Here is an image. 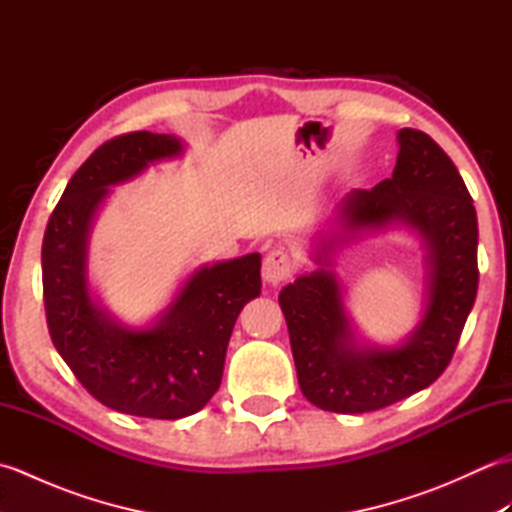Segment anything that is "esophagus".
Listing matches in <instances>:
<instances>
[{"label":"esophagus","instance_id":"1","mask_svg":"<svg viewBox=\"0 0 512 512\" xmlns=\"http://www.w3.org/2000/svg\"><path fill=\"white\" fill-rule=\"evenodd\" d=\"M264 279L268 284H281L286 281L292 273H295V257H292L286 248H273L270 253L264 257Z\"/></svg>","mask_w":512,"mask_h":512}]
</instances>
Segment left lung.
Here are the masks:
<instances>
[{"mask_svg":"<svg viewBox=\"0 0 512 512\" xmlns=\"http://www.w3.org/2000/svg\"><path fill=\"white\" fill-rule=\"evenodd\" d=\"M398 140L391 178L374 189L354 191L343 217L356 228L402 220L427 237V312L405 345L374 350L354 345L332 273L321 268L281 290L279 306L288 323L299 387L323 411H376L429 387L449 367L475 303L480 270L471 193L429 134L405 127Z\"/></svg>","mask_w":512,"mask_h":512,"instance_id":"1","label":"left lung"}]
</instances>
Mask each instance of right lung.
Returning a JSON list of instances; mask_svg holds the SVG:
<instances>
[{
  "mask_svg": "<svg viewBox=\"0 0 512 512\" xmlns=\"http://www.w3.org/2000/svg\"><path fill=\"white\" fill-rule=\"evenodd\" d=\"M180 149L178 138L151 132L107 140L70 178L41 246L43 308L54 347L90 396L140 418L178 420L211 400L237 314L262 288V257L250 253L198 270L154 328H118L90 301L85 242L107 187Z\"/></svg>",
  "mask_w": 512,
  "mask_h": 512,
  "instance_id": "1",
  "label": "right lung"
}]
</instances>
